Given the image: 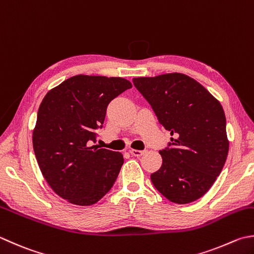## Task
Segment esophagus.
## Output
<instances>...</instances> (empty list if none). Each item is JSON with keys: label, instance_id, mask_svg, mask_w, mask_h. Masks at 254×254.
I'll list each match as a JSON object with an SVG mask.
<instances>
[{"label": "esophagus", "instance_id": "esophagus-1", "mask_svg": "<svg viewBox=\"0 0 254 254\" xmlns=\"http://www.w3.org/2000/svg\"><path fill=\"white\" fill-rule=\"evenodd\" d=\"M129 152H130V154L132 155V156H135V157H140V156H142L143 155V150H136V149H130L129 150Z\"/></svg>", "mask_w": 254, "mask_h": 254}]
</instances>
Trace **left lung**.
Returning <instances> with one entry per match:
<instances>
[{
  "label": "left lung",
  "mask_w": 254,
  "mask_h": 254,
  "mask_svg": "<svg viewBox=\"0 0 254 254\" xmlns=\"http://www.w3.org/2000/svg\"><path fill=\"white\" fill-rule=\"evenodd\" d=\"M133 85L170 131L169 147L159 151L162 165L150 179L171 202L201 198L221 172L229 151L226 115L197 80L181 73L136 77Z\"/></svg>",
  "instance_id": "1"
}]
</instances>
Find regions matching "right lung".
<instances>
[{
  "label": "right lung",
  "instance_id": "1",
  "mask_svg": "<svg viewBox=\"0 0 254 254\" xmlns=\"http://www.w3.org/2000/svg\"><path fill=\"white\" fill-rule=\"evenodd\" d=\"M131 86L123 77L76 75L43 98L33 148L47 184L69 203H96L116 181L123 155L92 142L96 141L108 104Z\"/></svg>",
  "mask_w": 254,
  "mask_h": 254
}]
</instances>
